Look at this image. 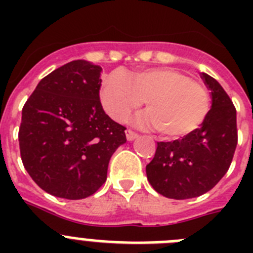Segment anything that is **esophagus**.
Here are the masks:
<instances>
[{
    "mask_svg": "<svg viewBox=\"0 0 253 253\" xmlns=\"http://www.w3.org/2000/svg\"><path fill=\"white\" fill-rule=\"evenodd\" d=\"M135 138H138V134L135 133V131L128 129V130H126V139H128L129 142H131V140H134Z\"/></svg>",
    "mask_w": 253,
    "mask_h": 253,
    "instance_id": "esophagus-1",
    "label": "esophagus"
}]
</instances>
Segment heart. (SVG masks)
I'll return each mask as SVG.
<instances>
[{"label":"heart","instance_id":"obj_1","mask_svg":"<svg viewBox=\"0 0 253 253\" xmlns=\"http://www.w3.org/2000/svg\"><path fill=\"white\" fill-rule=\"evenodd\" d=\"M105 111L116 122H125L146 100L148 110L137 123L158 128L163 137L180 138L204 123L209 113V95L202 84L169 67L144 68L126 75L115 71L100 91Z\"/></svg>","mask_w":253,"mask_h":253}]
</instances>
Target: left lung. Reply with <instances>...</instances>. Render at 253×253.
Segmentation results:
<instances>
[{"label":"left lung","mask_w":253,"mask_h":253,"mask_svg":"<svg viewBox=\"0 0 253 253\" xmlns=\"http://www.w3.org/2000/svg\"><path fill=\"white\" fill-rule=\"evenodd\" d=\"M211 107L200 128L173 142H158L147 165L149 184L161 195L185 200L213 189L231 166L237 147V113L216 80L200 73Z\"/></svg>","instance_id":"1"}]
</instances>
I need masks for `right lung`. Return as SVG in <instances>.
<instances>
[{
	"label": "right lung",
	"instance_id": "add662e5",
	"mask_svg": "<svg viewBox=\"0 0 253 253\" xmlns=\"http://www.w3.org/2000/svg\"><path fill=\"white\" fill-rule=\"evenodd\" d=\"M102 68L72 60L42 80L22 107L19 130L24 167L35 184L57 198L95 194L114 152L126 142L125 128L100 102Z\"/></svg>",
	"mask_w": 253,
	"mask_h": 253
}]
</instances>
